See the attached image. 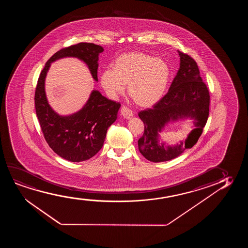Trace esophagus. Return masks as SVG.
Returning a JSON list of instances; mask_svg holds the SVG:
<instances>
[{
    "label": "esophagus",
    "instance_id": "34e87169",
    "mask_svg": "<svg viewBox=\"0 0 248 248\" xmlns=\"http://www.w3.org/2000/svg\"><path fill=\"white\" fill-rule=\"evenodd\" d=\"M121 115H122L124 119H129L132 118L134 113H133L132 111H131L130 109L128 108L127 107L123 106V108H121Z\"/></svg>",
    "mask_w": 248,
    "mask_h": 248
}]
</instances>
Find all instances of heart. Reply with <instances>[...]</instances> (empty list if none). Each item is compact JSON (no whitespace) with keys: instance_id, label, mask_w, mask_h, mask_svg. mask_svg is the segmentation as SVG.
I'll return each instance as SVG.
<instances>
[{"instance_id":"heart-1","label":"heart","mask_w":248,"mask_h":248,"mask_svg":"<svg viewBox=\"0 0 248 248\" xmlns=\"http://www.w3.org/2000/svg\"><path fill=\"white\" fill-rule=\"evenodd\" d=\"M171 71L166 62L140 51L127 52L116 58L112 69L101 73L100 84L110 98L128 94L136 105L149 108L163 98Z\"/></svg>"}]
</instances>
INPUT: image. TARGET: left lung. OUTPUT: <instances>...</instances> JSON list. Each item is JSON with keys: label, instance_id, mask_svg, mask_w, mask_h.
I'll return each instance as SVG.
<instances>
[{"label": "left lung", "instance_id": "8db88e82", "mask_svg": "<svg viewBox=\"0 0 248 248\" xmlns=\"http://www.w3.org/2000/svg\"><path fill=\"white\" fill-rule=\"evenodd\" d=\"M180 63L170 90L159 102L139 112L144 134L138 140L140 153L154 163L166 162L180 156L197 142L208 118L210 95L202 81L197 62L189 55L178 51ZM194 119V129L185 142L175 146L159 143V134L170 122Z\"/></svg>", "mask_w": 248, "mask_h": 248}]
</instances>
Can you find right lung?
I'll use <instances>...</instances> for the list:
<instances>
[{"instance_id": "obj_1", "label": "right lung", "mask_w": 248, "mask_h": 248, "mask_svg": "<svg viewBox=\"0 0 248 248\" xmlns=\"http://www.w3.org/2000/svg\"><path fill=\"white\" fill-rule=\"evenodd\" d=\"M103 51L101 46L85 42L61 49L46 62L38 79L34 105L45 139L58 156L74 163L90 159L101 150L108 129L115 122L121 105L93 90L78 112L59 115L48 102L45 80L51 62L61 58H76L87 65L93 78L98 81V56Z\"/></svg>"}]
</instances>
